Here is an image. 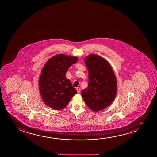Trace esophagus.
Masks as SVG:
<instances>
[{"instance_id": "obj_1", "label": "esophagus", "mask_w": 157, "mask_h": 157, "mask_svg": "<svg viewBox=\"0 0 157 157\" xmlns=\"http://www.w3.org/2000/svg\"><path fill=\"white\" fill-rule=\"evenodd\" d=\"M76 90H77V92L78 93H80V88L79 87H77V88H76Z\"/></svg>"}]
</instances>
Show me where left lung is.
Listing matches in <instances>:
<instances>
[{"instance_id":"1","label":"left lung","mask_w":157,"mask_h":157,"mask_svg":"<svg viewBox=\"0 0 157 157\" xmlns=\"http://www.w3.org/2000/svg\"><path fill=\"white\" fill-rule=\"evenodd\" d=\"M85 63L88 71V85L82 96L90 109L102 110L111 104L116 97L117 81L109 63L101 56L91 54Z\"/></svg>"}]
</instances>
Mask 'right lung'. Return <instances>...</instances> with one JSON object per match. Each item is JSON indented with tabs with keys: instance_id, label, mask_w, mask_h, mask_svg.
I'll list each match as a JSON object with an SVG mask.
<instances>
[{
	"instance_id": "add662e5",
	"label": "right lung",
	"mask_w": 157,
	"mask_h": 157,
	"mask_svg": "<svg viewBox=\"0 0 157 157\" xmlns=\"http://www.w3.org/2000/svg\"><path fill=\"white\" fill-rule=\"evenodd\" d=\"M78 60L77 57L58 54L46 62L39 80L40 94L46 105L54 109H62L77 93L65 75Z\"/></svg>"
}]
</instances>
